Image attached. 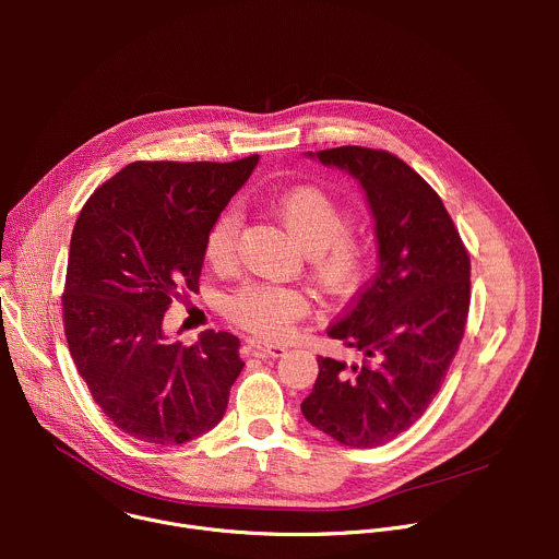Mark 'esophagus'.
<instances>
[{"label":"esophagus","instance_id":"1","mask_svg":"<svg viewBox=\"0 0 559 559\" xmlns=\"http://www.w3.org/2000/svg\"><path fill=\"white\" fill-rule=\"evenodd\" d=\"M250 349L263 358H281L285 354L283 345H270L263 341H250Z\"/></svg>","mask_w":559,"mask_h":559}]
</instances>
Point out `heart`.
<instances>
[{
	"instance_id": "b5f03b06",
	"label": "heart",
	"mask_w": 559,
	"mask_h": 559,
	"mask_svg": "<svg viewBox=\"0 0 559 559\" xmlns=\"http://www.w3.org/2000/svg\"><path fill=\"white\" fill-rule=\"evenodd\" d=\"M276 216L294 241L307 252L313 274L328 292L354 287L365 267V250L347 236V210L321 188H294L276 201ZM241 218L223 212L207 231L205 257L214 267H227L236 254ZM307 309V300L292 287L248 285L227 300L231 321L265 338H281Z\"/></svg>"
}]
</instances>
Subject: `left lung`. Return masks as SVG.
<instances>
[{
    "label": "left lung",
    "mask_w": 559,
    "mask_h": 559,
    "mask_svg": "<svg viewBox=\"0 0 559 559\" xmlns=\"http://www.w3.org/2000/svg\"><path fill=\"white\" fill-rule=\"evenodd\" d=\"M305 154L362 188L378 270L328 328L360 362L318 358L300 412L341 444L373 449L409 429L438 395L464 336L471 263L440 197L397 156L358 145Z\"/></svg>",
    "instance_id": "8db88e82"
}]
</instances>
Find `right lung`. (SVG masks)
Instances as JSON below:
<instances>
[{
	"label": "right lung",
	"mask_w": 559,
	"mask_h": 559,
	"mask_svg": "<svg viewBox=\"0 0 559 559\" xmlns=\"http://www.w3.org/2000/svg\"><path fill=\"white\" fill-rule=\"evenodd\" d=\"M259 154L231 164H130L79 214L68 252L63 325L95 403L123 433L183 444L214 429L243 369L234 334L205 330L192 347L164 316L197 292L205 238L246 186Z\"/></svg>",
	"instance_id": "obj_1"
}]
</instances>
